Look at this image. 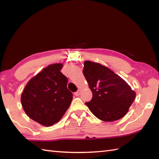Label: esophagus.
I'll list each match as a JSON object with an SVG mask.
<instances>
[{
	"mask_svg": "<svg viewBox=\"0 0 159 159\" xmlns=\"http://www.w3.org/2000/svg\"><path fill=\"white\" fill-rule=\"evenodd\" d=\"M80 89H79L76 92L74 93V95H75L76 96H79L80 95Z\"/></svg>",
	"mask_w": 159,
	"mask_h": 159,
	"instance_id": "esophagus-1",
	"label": "esophagus"
}]
</instances>
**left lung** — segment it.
Here are the masks:
<instances>
[{
	"mask_svg": "<svg viewBox=\"0 0 159 159\" xmlns=\"http://www.w3.org/2000/svg\"><path fill=\"white\" fill-rule=\"evenodd\" d=\"M83 74L92 92V99L86 102L94 116L104 121L121 119L134 102L136 93L112 70L98 63L85 61Z\"/></svg>",
	"mask_w": 159,
	"mask_h": 159,
	"instance_id": "8db88e82",
	"label": "left lung"
}]
</instances>
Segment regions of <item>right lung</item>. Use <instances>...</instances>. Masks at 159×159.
<instances>
[{
	"instance_id": "right-lung-1",
	"label": "right lung",
	"mask_w": 159,
	"mask_h": 159,
	"mask_svg": "<svg viewBox=\"0 0 159 159\" xmlns=\"http://www.w3.org/2000/svg\"><path fill=\"white\" fill-rule=\"evenodd\" d=\"M62 67L60 63L44 67L29 80L22 93L25 113L44 126L58 122L72 100V93L67 87V78L60 71Z\"/></svg>"
}]
</instances>
